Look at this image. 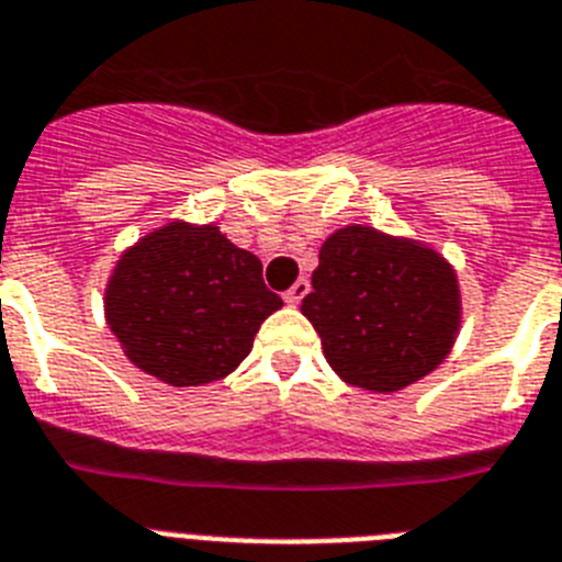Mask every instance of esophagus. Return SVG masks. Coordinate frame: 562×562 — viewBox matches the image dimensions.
<instances>
[{
    "mask_svg": "<svg viewBox=\"0 0 562 562\" xmlns=\"http://www.w3.org/2000/svg\"><path fill=\"white\" fill-rule=\"evenodd\" d=\"M306 292H310V281H306V278H299V281H295V284L284 292V301L286 304L295 306L306 299Z\"/></svg>",
    "mask_w": 562,
    "mask_h": 562,
    "instance_id": "1",
    "label": "esophagus"
}]
</instances>
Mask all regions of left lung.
I'll return each mask as SVG.
<instances>
[{
  "label": "left lung",
  "instance_id": "obj_1",
  "mask_svg": "<svg viewBox=\"0 0 562 562\" xmlns=\"http://www.w3.org/2000/svg\"><path fill=\"white\" fill-rule=\"evenodd\" d=\"M301 313L344 381L397 392L429 375L452 349L458 276L426 244L352 224L321 247Z\"/></svg>",
  "mask_w": 562,
  "mask_h": 562
}]
</instances>
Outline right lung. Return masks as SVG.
Segmentation results:
<instances>
[{"mask_svg": "<svg viewBox=\"0 0 562 562\" xmlns=\"http://www.w3.org/2000/svg\"><path fill=\"white\" fill-rule=\"evenodd\" d=\"M281 304L252 252L213 224L187 222L124 249L104 290V318L124 355L170 386L227 378Z\"/></svg>", "mask_w": 562, "mask_h": 562, "instance_id": "obj_1", "label": "right lung"}]
</instances>
